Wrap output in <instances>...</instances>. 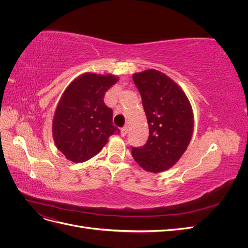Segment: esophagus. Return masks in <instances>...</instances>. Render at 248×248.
Listing matches in <instances>:
<instances>
[{
	"label": "esophagus",
	"instance_id": "obj_1",
	"mask_svg": "<svg viewBox=\"0 0 248 248\" xmlns=\"http://www.w3.org/2000/svg\"><path fill=\"white\" fill-rule=\"evenodd\" d=\"M127 132H128V128H127V127H123V128H121V136L122 137H125Z\"/></svg>",
	"mask_w": 248,
	"mask_h": 248
}]
</instances>
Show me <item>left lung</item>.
Instances as JSON below:
<instances>
[{
  "label": "left lung",
  "mask_w": 248,
  "mask_h": 248,
  "mask_svg": "<svg viewBox=\"0 0 248 248\" xmlns=\"http://www.w3.org/2000/svg\"><path fill=\"white\" fill-rule=\"evenodd\" d=\"M141 96L149 139L144 147L132 148L134 160L147 171L162 172L179 161L188 147L194 126L189 99L177 82L158 70L132 74Z\"/></svg>",
  "instance_id": "8db88e82"
}]
</instances>
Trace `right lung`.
I'll return each mask as SVG.
<instances>
[{
  "mask_svg": "<svg viewBox=\"0 0 248 248\" xmlns=\"http://www.w3.org/2000/svg\"><path fill=\"white\" fill-rule=\"evenodd\" d=\"M119 78L86 72L74 78L60 98L52 119V139L67 159L80 163L91 159L119 129L112 110L103 101Z\"/></svg>",
  "mask_w": 248,
  "mask_h": 248,
  "instance_id": "right-lung-1",
  "label": "right lung"
}]
</instances>
